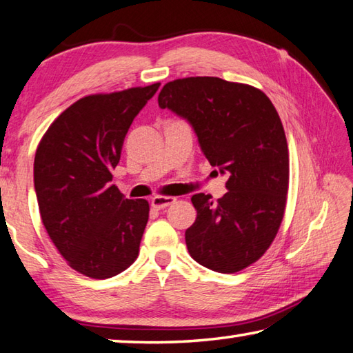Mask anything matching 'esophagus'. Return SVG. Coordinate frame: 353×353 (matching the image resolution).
Returning <instances> with one entry per match:
<instances>
[{"label": "esophagus", "mask_w": 353, "mask_h": 353, "mask_svg": "<svg viewBox=\"0 0 353 353\" xmlns=\"http://www.w3.org/2000/svg\"><path fill=\"white\" fill-rule=\"evenodd\" d=\"M176 201V199L174 196H155L154 199H152V208L159 210V209H164L168 208V205L174 204Z\"/></svg>", "instance_id": "34e87169"}]
</instances>
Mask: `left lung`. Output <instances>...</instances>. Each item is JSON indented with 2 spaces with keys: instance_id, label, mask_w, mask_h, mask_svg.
<instances>
[{
  "instance_id": "left-lung-1",
  "label": "left lung",
  "mask_w": 353,
  "mask_h": 353,
  "mask_svg": "<svg viewBox=\"0 0 353 353\" xmlns=\"http://www.w3.org/2000/svg\"><path fill=\"white\" fill-rule=\"evenodd\" d=\"M158 104L188 119L209 163L229 176L218 201L192 196L190 256L219 274L249 268L274 243L288 201L289 149L275 105L254 85L216 77L174 79Z\"/></svg>"
}]
</instances>
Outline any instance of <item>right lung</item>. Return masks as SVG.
Listing matches in <instances>:
<instances>
[{"label": "right lung", "mask_w": 353, "mask_h": 353, "mask_svg": "<svg viewBox=\"0 0 353 353\" xmlns=\"http://www.w3.org/2000/svg\"><path fill=\"white\" fill-rule=\"evenodd\" d=\"M159 83L88 95L46 130L33 181L46 230L78 274L95 280L121 274L135 261L149 219L145 199H128L112 184L134 118Z\"/></svg>", "instance_id": "right-lung-1"}]
</instances>
